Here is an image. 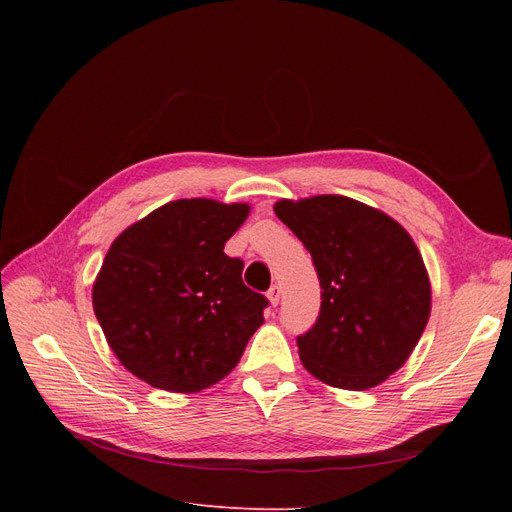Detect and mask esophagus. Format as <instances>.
<instances>
[{
	"mask_svg": "<svg viewBox=\"0 0 512 512\" xmlns=\"http://www.w3.org/2000/svg\"><path fill=\"white\" fill-rule=\"evenodd\" d=\"M280 294H282V290H280V286H271L269 288V292H267V299H269V303L275 307L277 303H280Z\"/></svg>",
	"mask_w": 512,
	"mask_h": 512,
	"instance_id": "esophagus-1",
	"label": "esophagus"
}]
</instances>
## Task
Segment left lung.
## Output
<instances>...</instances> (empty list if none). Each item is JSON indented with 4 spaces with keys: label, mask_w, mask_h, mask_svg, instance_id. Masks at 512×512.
Wrapping results in <instances>:
<instances>
[{
    "label": "left lung",
    "mask_w": 512,
    "mask_h": 512,
    "mask_svg": "<svg viewBox=\"0 0 512 512\" xmlns=\"http://www.w3.org/2000/svg\"><path fill=\"white\" fill-rule=\"evenodd\" d=\"M273 211L312 254L322 288L318 322L297 339L303 367L335 389H374L408 361L431 314L416 243L348 196L282 198Z\"/></svg>",
    "instance_id": "8db88e82"
}]
</instances>
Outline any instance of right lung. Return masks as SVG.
Masks as SVG:
<instances>
[{"mask_svg":"<svg viewBox=\"0 0 512 512\" xmlns=\"http://www.w3.org/2000/svg\"><path fill=\"white\" fill-rule=\"evenodd\" d=\"M247 203L179 198L113 241L91 290L108 346L130 374L170 393H198L237 367L267 299L224 254Z\"/></svg>","mask_w":512,"mask_h":512,"instance_id":"obj_1","label":"right lung"}]
</instances>
